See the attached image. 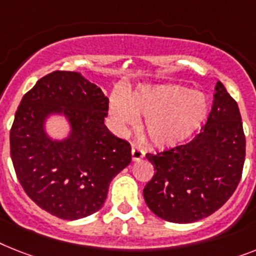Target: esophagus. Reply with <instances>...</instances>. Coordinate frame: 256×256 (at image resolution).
I'll return each mask as SVG.
<instances>
[{"instance_id": "1", "label": "esophagus", "mask_w": 256, "mask_h": 256, "mask_svg": "<svg viewBox=\"0 0 256 256\" xmlns=\"http://www.w3.org/2000/svg\"><path fill=\"white\" fill-rule=\"evenodd\" d=\"M144 157H145V152H144V149L136 146V145H133L132 146V160L133 161H140V160H142Z\"/></svg>"}]
</instances>
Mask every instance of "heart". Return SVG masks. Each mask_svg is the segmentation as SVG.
<instances>
[{"instance_id": "1", "label": "heart", "mask_w": 256, "mask_h": 256, "mask_svg": "<svg viewBox=\"0 0 256 256\" xmlns=\"http://www.w3.org/2000/svg\"><path fill=\"white\" fill-rule=\"evenodd\" d=\"M111 114L120 128L136 124L144 116V132L156 146H172L199 130L209 112L206 95L183 86L142 88L126 100L114 98Z\"/></svg>"}]
</instances>
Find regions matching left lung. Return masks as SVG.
<instances>
[{"label":"left lung","instance_id":"8db88e82","mask_svg":"<svg viewBox=\"0 0 256 256\" xmlns=\"http://www.w3.org/2000/svg\"><path fill=\"white\" fill-rule=\"evenodd\" d=\"M216 90L202 133L168 150L146 153L154 175L144 188V199L168 222L210 216L230 199L242 178L246 138L240 108L221 82Z\"/></svg>","mask_w":256,"mask_h":256}]
</instances>
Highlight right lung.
<instances>
[{"label": "right lung", "mask_w": 256, "mask_h": 256, "mask_svg": "<svg viewBox=\"0 0 256 256\" xmlns=\"http://www.w3.org/2000/svg\"><path fill=\"white\" fill-rule=\"evenodd\" d=\"M50 112L70 118L68 140L45 137L42 120ZM107 112L102 90L77 72H52L23 95L10 130V156L22 188L46 212L62 220L90 216L130 164V142L106 128Z\"/></svg>", "instance_id": "add662e5"}]
</instances>
